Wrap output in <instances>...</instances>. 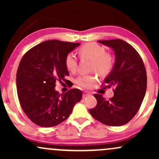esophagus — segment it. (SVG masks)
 <instances>
[{
	"instance_id": "34e87169",
	"label": "esophagus",
	"mask_w": 159,
	"mask_h": 159,
	"mask_svg": "<svg viewBox=\"0 0 159 159\" xmlns=\"http://www.w3.org/2000/svg\"><path fill=\"white\" fill-rule=\"evenodd\" d=\"M90 96V93H87V92L84 93V94H83V97H84H84H87V96Z\"/></svg>"
}]
</instances>
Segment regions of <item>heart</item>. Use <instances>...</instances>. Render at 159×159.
<instances>
[{
    "mask_svg": "<svg viewBox=\"0 0 159 159\" xmlns=\"http://www.w3.org/2000/svg\"><path fill=\"white\" fill-rule=\"evenodd\" d=\"M81 57H87L92 60L91 69L95 70L100 76H106L111 72L114 66L113 58L102 45L95 43L84 45L78 50ZM66 66L69 71L74 72L77 69V59L73 54H69L66 57ZM96 81L94 75H82L75 80L78 87L82 88H90Z\"/></svg>",
    "mask_w": 159,
    "mask_h": 159,
    "instance_id": "b5f03b06",
    "label": "heart"
}]
</instances>
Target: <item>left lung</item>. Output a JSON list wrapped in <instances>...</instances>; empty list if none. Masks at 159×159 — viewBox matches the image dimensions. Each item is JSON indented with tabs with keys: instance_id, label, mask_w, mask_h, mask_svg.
<instances>
[{
	"instance_id": "obj_1",
	"label": "left lung",
	"mask_w": 159,
	"mask_h": 159,
	"mask_svg": "<svg viewBox=\"0 0 159 159\" xmlns=\"http://www.w3.org/2000/svg\"><path fill=\"white\" fill-rule=\"evenodd\" d=\"M114 51L112 70L104 80L107 87H114V96L107 100L95 94L97 105L90 113L98 121L111 126L129 123L139 110L147 90V72L139 54L131 45L116 39L98 40Z\"/></svg>"
}]
</instances>
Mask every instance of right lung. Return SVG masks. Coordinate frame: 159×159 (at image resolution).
Wrapping results in <instances>:
<instances>
[{
	"instance_id": "right-lung-1",
	"label": "right lung",
	"mask_w": 159,
	"mask_h": 159,
	"mask_svg": "<svg viewBox=\"0 0 159 159\" xmlns=\"http://www.w3.org/2000/svg\"><path fill=\"white\" fill-rule=\"evenodd\" d=\"M81 45L47 40L27 52L20 62L16 87L20 105L33 123L42 127L59 125L69 117L82 92L71 89L64 94L55 90L56 81L69 75L66 57Z\"/></svg>"
}]
</instances>
